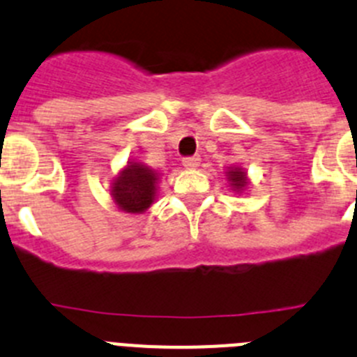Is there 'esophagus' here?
<instances>
[{"label": "esophagus", "instance_id": "34e87169", "mask_svg": "<svg viewBox=\"0 0 357 357\" xmlns=\"http://www.w3.org/2000/svg\"><path fill=\"white\" fill-rule=\"evenodd\" d=\"M199 163H201L199 156H186V158H183V167L185 169H197Z\"/></svg>", "mask_w": 357, "mask_h": 357}]
</instances>
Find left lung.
<instances>
[{"instance_id": "obj_1", "label": "left lung", "mask_w": 357, "mask_h": 357, "mask_svg": "<svg viewBox=\"0 0 357 357\" xmlns=\"http://www.w3.org/2000/svg\"><path fill=\"white\" fill-rule=\"evenodd\" d=\"M227 181H229V186L234 192H243L245 186L249 185V179H247V172L240 167H231L229 171L226 172Z\"/></svg>"}]
</instances>
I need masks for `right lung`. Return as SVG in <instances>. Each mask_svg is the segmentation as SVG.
<instances>
[{
  "label": "right lung",
  "mask_w": 357,
  "mask_h": 357,
  "mask_svg": "<svg viewBox=\"0 0 357 357\" xmlns=\"http://www.w3.org/2000/svg\"><path fill=\"white\" fill-rule=\"evenodd\" d=\"M158 174L140 162H128L112 181V199L121 211L142 213L155 202Z\"/></svg>",
  "instance_id": "right-lung-1"
}]
</instances>
